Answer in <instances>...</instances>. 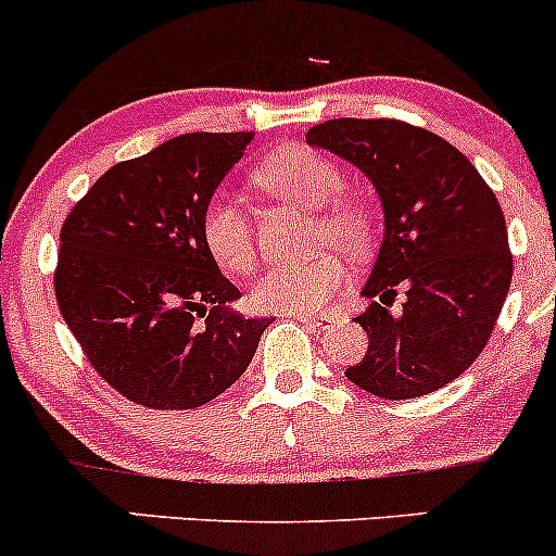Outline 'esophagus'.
<instances>
[{"instance_id":"obj_1","label":"esophagus","mask_w":556,"mask_h":556,"mask_svg":"<svg viewBox=\"0 0 556 556\" xmlns=\"http://www.w3.org/2000/svg\"><path fill=\"white\" fill-rule=\"evenodd\" d=\"M290 319H298V321H306L308 327H316V329H321V327H327L329 321H332V314H288Z\"/></svg>"}]
</instances>
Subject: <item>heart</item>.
Here are the masks:
<instances>
[{
    "label": "heart",
    "mask_w": 556,
    "mask_h": 556,
    "mask_svg": "<svg viewBox=\"0 0 556 556\" xmlns=\"http://www.w3.org/2000/svg\"><path fill=\"white\" fill-rule=\"evenodd\" d=\"M255 185L288 203L319 211L316 242L343 253H362L369 245L371 218L364 205L343 200V174L321 152L285 148L255 170ZM203 240L213 261L229 274H245L255 261V235L248 208L231 194H216L203 216ZM345 264L334 253L314 255L301 264L268 268L255 282V303L279 314L319 311L345 285Z\"/></svg>",
    "instance_id": "b5f03b06"
}]
</instances>
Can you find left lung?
Returning a JSON list of instances; mask_svg holds the SVG:
<instances>
[{"mask_svg": "<svg viewBox=\"0 0 556 556\" xmlns=\"http://www.w3.org/2000/svg\"><path fill=\"white\" fill-rule=\"evenodd\" d=\"M306 142L362 170L386 213L362 290L369 306L356 316L369 351L345 377L390 401L448 386L480 356L509 292L496 194L454 144L404 121L334 118L308 129ZM395 283L407 285L399 315L384 308Z\"/></svg>", "mask_w": 556, "mask_h": 556, "instance_id": "8db88e82", "label": "left lung"}]
</instances>
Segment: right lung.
I'll use <instances>...</instances> for the list:
<instances>
[{"instance_id":"right-lung-1","label":"right lung","mask_w":556,"mask_h":556,"mask_svg":"<svg viewBox=\"0 0 556 556\" xmlns=\"http://www.w3.org/2000/svg\"><path fill=\"white\" fill-rule=\"evenodd\" d=\"M253 131H194L108 168L60 231L54 295L89 364L150 408H194L248 369L271 319L231 308L203 216Z\"/></svg>"}]
</instances>
